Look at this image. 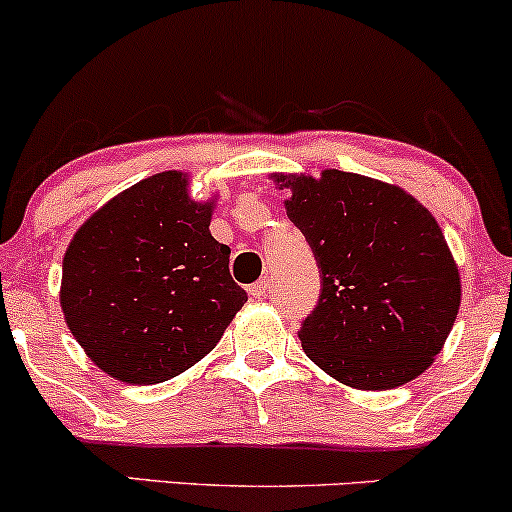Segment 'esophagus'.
<instances>
[{"instance_id": "esophagus-1", "label": "esophagus", "mask_w": 512, "mask_h": 512, "mask_svg": "<svg viewBox=\"0 0 512 512\" xmlns=\"http://www.w3.org/2000/svg\"><path fill=\"white\" fill-rule=\"evenodd\" d=\"M269 289H272V279H269V276H264V279L255 281V284H252L248 291H250L252 298H264L269 293Z\"/></svg>"}]
</instances>
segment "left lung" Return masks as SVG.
<instances>
[{
  "label": "left lung",
  "instance_id": "obj_1",
  "mask_svg": "<svg viewBox=\"0 0 512 512\" xmlns=\"http://www.w3.org/2000/svg\"><path fill=\"white\" fill-rule=\"evenodd\" d=\"M279 182L320 269V296L298 330L310 361L358 390L424 373L462 296L438 221L399 187L344 170Z\"/></svg>",
  "mask_w": 512,
  "mask_h": 512
}]
</instances>
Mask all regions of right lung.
Returning a JSON list of instances; mask_svg holds the SVG:
<instances>
[{
    "mask_svg": "<svg viewBox=\"0 0 512 512\" xmlns=\"http://www.w3.org/2000/svg\"><path fill=\"white\" fill-rule=\"evenodd\" d=\"M182 173H158L110 199L76 231L62 264L69 332L105 373L154 385L219 344L248 293L211 238L209 204Z\"/></svg>",
    "mask_w": 512,
    "mask_h": 512,
    "instance_id": "add662e5",
    "label": "right lung"
}]
</instances>
